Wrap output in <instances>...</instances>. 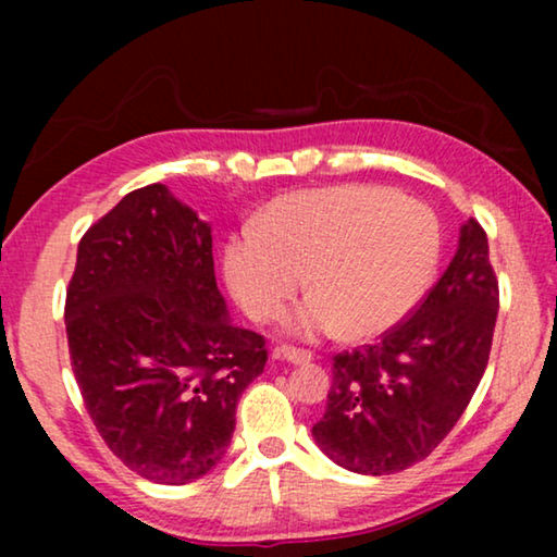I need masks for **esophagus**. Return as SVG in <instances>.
Instances as JSON below:
<instances>
[{
    "mask_svg": "<svg viewBox=\"0 0 557 557\" xmlns=\"http://www.w3.org/2000/svg\"><path fill=\"white\" fill-rule=\"evenodd\" d=\"M273 357H278V360H286V362H294V364H304V362H311V352L307 349H296V347H278Z\"/></svg>",
    "mask_w": 557,
    "mask_h": 557,
    "instance_id": "34e87169",
    "label": "esophagus"
}]
</instances>
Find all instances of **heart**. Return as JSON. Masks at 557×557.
I'll return each instance as SVG.
<instances>
[{"instance_id":"obj_1","label":"heart","mask_w":557,"mask_h":557,"mask_svg":"<svg viewBox=\"0 0 557 557\" xmlns=\"http://www.w3.org/2000/svg\"><path fill=\"white\" fill-rule=\"evenodd\" d=\"M438 248V220L425 205L383 187L342 185L273 200L253 227L227 240L223 263L233 299L253 322L276 319L304 276L309 301L288 330L362 339L416 307Z\"/></svg>"}]
</instances>
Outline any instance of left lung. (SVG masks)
Here are the masks:
<instances>
[{"mask_svg": "<svg viewBox=\"0 0 557 557\" xmlns=\"http://www.w3.org/2000/svg\"><path fill=\"white\" fill-rule=\"evenodd\" d=\"M499 284L484 227H461L459 250L421 304L372 345L334 355L332 391L314 423L322 451L355 474H395L448 436L490 362Z\"/></svg>", "mask_w": 557, "mask_h": 557, "instance_id": "1", "label": "left lung"}]
</instances>
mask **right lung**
I'll return each mask as SVG.
<instances>
[{"mask_svg": "<svg viewBox=\"0 0 557 557\" xmlns=\"http://www.w3.org/2000/svg\"><path fill=\"white\" fill-rule=\"evenodd\" d=\"M65 332L96 431L154 484H189L223 459L269 360L261 334L227 319L210 225L159 182L81 238Z\"/></svg>", "mask_w": 557, "mask_h": 557, "instance_id": "add662e5", "label": "right lung"}]
</instances>
